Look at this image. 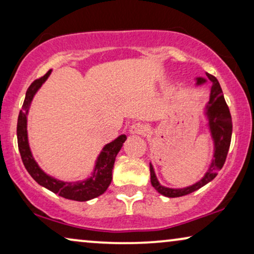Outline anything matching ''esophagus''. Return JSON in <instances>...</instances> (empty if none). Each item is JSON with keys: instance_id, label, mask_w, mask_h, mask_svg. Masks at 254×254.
<instances>
[{"instance_id": "obj_1", "label": "esophagus", "mask_w": 254, "mask_h": 254, "mask_svg": "<svg viewBox=\"0 0 254 254\" xmlns=\"http://www.w3.org/2000/svg\"><path fill=\"white\" fill-rule=\"evenodd\" d=\"M145 131V127L140 123H135L129 127V133L133 135H140Z\"/></svg>"}]
</instances>
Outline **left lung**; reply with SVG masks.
Instances as JSON below:
<instances>
[{
	"instance_id": "1",
	"label": "left lung",
	"mask_w": 254,
	"mask_h": 254,
	"mask_svg": "<svg viewBox=\"0 0 254 254\" xmlns=\"http://www.w3.org/2000/svg\"><path fill=\"white\" fill-rule=\"evenodd\" d=\"M207 77L211 81V90H210V98L207 106V116L209 119V127L211 135H213L214 143H215V159L211 163L209 170L206 173V176L200 180L199 183L194 185L186 187V189H168V187L162 186L156 178L154 169L150 165V182L154 189L161 193L162 195L168 197H178L194 192V190L201 189V187L211 182L215 177L217 176L218 170L223 168L225 159H227L229 148H230L231 135H232V120L231 114L229 111V107L225 102L223 92H222L221 85L216 77L213 75L206 72ZM203 78H197V84L203 83Z\"/></svg>"
}]
</instances>
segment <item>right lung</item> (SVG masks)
Wrapping results in <instances>:
<instances>
[{
    "instance_id": "obj_1",
    "label": "right lung",
    "mask_w": 254,
    "mask_h": 254,
    "mask_svg": "<svg viewBox=\"0 0 254 254\" xmlns=\"http://www.w3.org/2000/svg\"><path fill=\"white\" fill-rule=\"evenodd\" d=\"M52 70H48L46 74L41 77L37 78L36 81L31 83L26 91L25 99H24L22 110L19 111L18 121H17V141H18V149L20 157H22L23 164L30 173V176L39 184L44 186L45 189L50 190L51 192L64 197V199L75 200V201H88L93 197H97L105 192L107 187L110 186L112 182V169L114 165V161L118 152L120 151L123 143L126 140V135H120L113 142L106 144L104 147L103 151L100 152L95 172L89 179L84 182H75V183H64L60 180H57L52 177L47 176L32 157V154L30 151L29 142H27L26 134V113L29 110V106L32 100L34 93L40 88L41 84L46 81L50 76Z\"/></svg>"
}]
</instances>
